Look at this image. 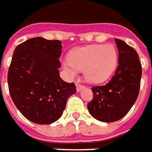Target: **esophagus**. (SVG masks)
I'll use <instances>...</instances> for the list:
<instances>
[{
	"label": "esophagus",
	"mask_w": 152,
	"mask_h": 152,
	"mask_svg": "<svg viewBox=\"0 0 152 152\" xmlns=\"http://www.w3.org/2000/svg\"><path fill=\"white\" fill-rule=\"evenodd\" d=\"M76 90H77V91H80V90L83 88V86L81 84H79V83H76Z\"/></svg>",
	"instance_id": "obj_1"
}]
</instances>
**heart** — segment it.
I'll return each instance as SVG.
<instances>
[{"instance_id":"1","label":"heart","mask_w":152,"mask_h":152,"mask_svg":"<svg viewBox=\"0 0 152 152\" xmlns=\"http://www.w3.org/2000/svg\"><path fill=\"white\" fill-rule=\"evenodd\" d=\"M65 69L72 77L84 72L89 82L98 84L106 81L115 71L117 51L113 45H90L76 48L68 56Z\"/></svg>"}]
</instances>
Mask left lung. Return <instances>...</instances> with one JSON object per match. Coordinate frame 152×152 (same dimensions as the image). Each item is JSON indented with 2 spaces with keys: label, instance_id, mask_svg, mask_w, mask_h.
<instances>
[{
  "label": "left lung",
  "instance_id": "1",
  "mask_svg": "<svg viewBox=\"0 0 152 152\" xmlns=\"http://www.w3.org/2000/svg\"><path fill=\"white\" fill-rule=\"evenodd\" d=\"M118 48V66L111 80L92 87L93 99L87 104L90 114L104 122L123 118L138 97L142 74L137 52L125 41L115 39Z\"/></svg>",
  "mask_w": 152,
  "mask_h": 152
}]
</instances>
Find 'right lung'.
<instances>
[{
  "mask_svg": "<svg viewBox=\"0 0 152 152\" xmlns=\"http://www.w3.org/2000/svg\"><path fill=\"white\" fill-rule=\"evenodd\" d=\"M62 45L57 40L34 37L15 47L8 71L10 95L26 119L48 125L61 116L76 86L60 77Z\"/></svg>",
  "mask_w": 152,
  "mask_h": 152,
  "instance_id": "obj_1",
  "label": "right lung"
}]
</instances>
